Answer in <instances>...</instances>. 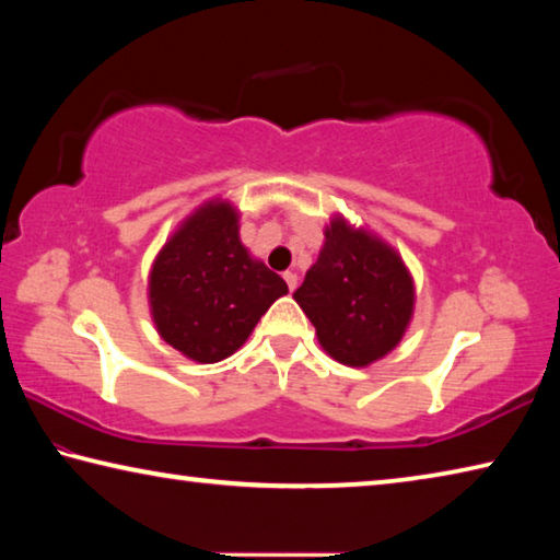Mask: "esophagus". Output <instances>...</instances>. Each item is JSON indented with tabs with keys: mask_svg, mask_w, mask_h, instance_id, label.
I'll use <instances>...</instances> for the list:
<instances>
[{
	"mask_svg": "<svg viewBox=\"0 0 560 560\" xmlns=\"http://www.w3.org/2000/svg\"><path fill=\"white\" fill-rule=\"evenodd\" d=\"M283 281L289 283V291H293V289H296V283H299V277L293 271H283Z\"/></svg>",
	"mask_w": 560,
	"mask_h": 560,
	"instance_id": "esophagus-1",
	"label": "esophagus"
}]
</instances>
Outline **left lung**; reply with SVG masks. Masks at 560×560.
Returning a JSON list of instances; mask_svg holds the SVG:
<instances>
[{"mask_svg": "<svg viewBox=\"0 0 560 560\" xmlns=\"http://www.w3.org/2000/svg\"><path fill=\"white\" fill-rule=\"evenodd\" d=\"M293 299L330 358L368 368L402 340L415 314V281L395 246L334 214Z\"/></svg>", "mask_w": 560, "mask_h": 560, "instance_id": "obj_1", "label": "left lung"}]
</instances>
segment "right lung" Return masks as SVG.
Segmentation results:
<instances>
[{
  "mask_svg": "<svg viewBox=\"0 0 560 560\" xmlns=\"http://www.w3.org/2000/svg\"><path fill=\"white\" fill-rule=\"evenodd\" d=\"M287 281L240 240V210L212 197L167 236L148 273L155 330L195 363H220L244 346Z\"/></svg>",
  "mask_w": 560,
  "mask_h": 560,
  "instance_id": "1",
  "label": "right lung"
}]
</instances>
